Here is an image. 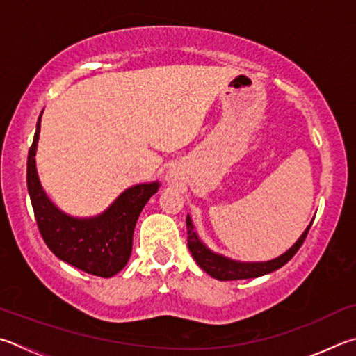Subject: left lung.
<instances>
[{
    "mask_svg": "<svg viewBox=\"0 0 356 356\" xmlns=\"http://www.w3.org/2000/svg\"><path fill=\"white\" fill-rule=\"evenodd\" d=\"M314 220V219H313ZM313 220L309 222L307 229L302 233L300 238L292 245L288 252H284L280 257L273 258L270 261H261V263H244V261H236L228 257H223L220 253H216L203 244V241L198 238L195 232L194 223H192L191 216L186 219V227H188V247L192 253V257L197 261V264L202 269L216 280L220 282H229V280H247V278H257L267 275V273L275 272L280 267H283L288 261L294 257L298 252V248L302 247L305 238L309 232Z\"/></svg>",
    "mask_w": 356,
    "mask_h": 356,
    "instance_id": "obj_1",
    "label": "left lung"
}]
</instances>
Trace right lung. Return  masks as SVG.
Segmentation results:
<instances>
[{"label":"right lung","mask_w":356,"mask_h":356,"mask_svg":"<svg viewBox=\"0 0 356 356\" xmlns=\"http://www.w3.org/2000/svg\"><path fill=\"white\" fill-rule=\"evenodd\" d=\"M42 114L37 120L28 154L26 183L37 227L56 257L76 269L111 278L127 266L133 250L136 222L143 207L159 189V183H142L124 189L111 207L93 217H73L60 211L43 191L35 167Z\"/></svg>","instance_id":"obj_1"}]
</instances>
